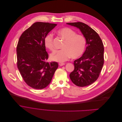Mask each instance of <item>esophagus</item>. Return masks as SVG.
<instances>
[{
    "mask_svg": "<svg viewBox=\"0 0 122 122\" xmlns=\"http://www.w3.org/2000/svg\"><path fill=\"white\" fill-rule=\"evenodd\" d=\"M59 64L60 66H63V65H64L65 64L64 63H63V62H60V63H59Z\"/></svg>",
    "mask_w": 122,
    "mask_h": 122,
    "instance_id": "esophagus-1",
    "label": "esophagus"
}]
</instances>
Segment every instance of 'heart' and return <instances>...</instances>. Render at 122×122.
<instances>
[{"label": "heart", "instance_id": "obj_1", "mask_svg": "<svg viewBox=\"0 0 122 122\" xmlns=\"http://www.w3.org/2000/svg\"><path fill=\"white\" fill-rule=\"evenodd\" d=\"M58 35L65 41L61 46L62 50L54 51L51 54V60L57 62H63L71 57L76 59L80 57L84 52L86 47L85 37L67 27L61 28L57 31ZM44 45L51 51L53 50V36L52 34H47L44 39Z\"/></svg>", "mask_w": 122, "mask_h": 122}]
</instances>
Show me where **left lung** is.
<instances>
[{
	"instance_id": "left-lung-1",
	"label": "left lung",
	"mask_w": 122,
	"mask_h": 122,
	"mask_svg": "<svg viewBox=\"0 0 122 122\" xmlns=\"http://www.w3.org/2000/svg\"><path fill=\"white\" fill-rule=\"evenodd\" d=\"M79 28L86 41L81 57L74 61L75 69L70 74L72 82L78 86H89L99 77L104 64V46L98 34L82 22L67 23Z\"/></svg>"
}]
</instances>
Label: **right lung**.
<instances>
[{
	"label": "right lung",
	"instance_id": "1",
	"mask_svg": "<svg viewBox=\"0 0 122 122\" xmlns=\"http://www.w3.org/2000/svg\"><path fill=\"white\" fill-rule=\"evenodd\" d=\"M57 24L36 22L24 31L17 46V65L21 76L30 87L41 89L52 80L58 67L56 62L47 61L48 55L44 39Z\"/></svg>",
	"mask_w": 122,
	"mask_h": 122
}]
</instances>
